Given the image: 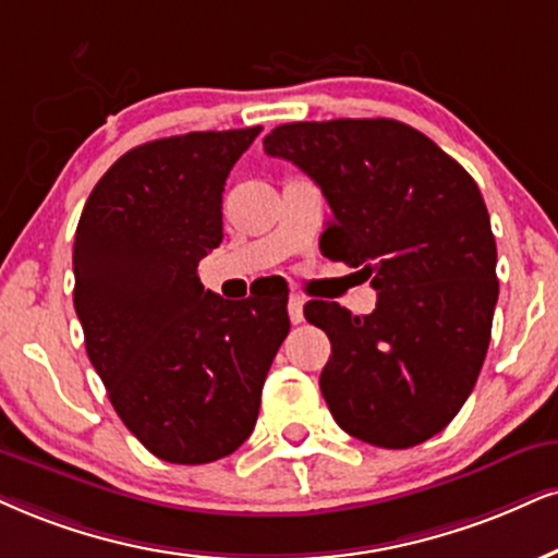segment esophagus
Instances as JSON below:
<instances>
[{
	"label": "esophagus",
	"instance_id": "1",
	"mask_svg": "<svg viewBox=\"0 0 558 558\" xmlns=\"http://www.w3.org/2000/svg\"><path fill=\"white\" fill-rule=\"evenodd\" d=\"M302 305H305V300H302L300 294H290V302H287V311H290V320L294 323V326L305 320V313H302Z\"/></svg>",
	"mask_w": 558,
	"mask_h": 558
}]
</instances>
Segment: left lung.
Here are the masks:
<instances>
[{
    "mask_svg": "<svg viewBox=\"0 0 558 558\" xmlns=\"http://www.w3.org/2000/svg\"><path fill=\"white\" fill-rule=\"evenodd\" d=\"M264 149L320 185L333 211L323 256L360 268L377 290L369 315L305 305L307 323L331 339L320 393L336 424L388 450L435 437L478 380L499 298L476 181L393 119L284 123Z\"/></svg>",
    "mask_w": 558,
    "mask_h": 558,
    "instance_id": "obj_1",
    "label": "left lung"
}]
</instances>
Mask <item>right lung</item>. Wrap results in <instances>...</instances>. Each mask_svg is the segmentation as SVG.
<instances>
[{
    "label": "right lung",
    "mask_w": 558,
    "mask_h": 558,
    "mask_svg": "<svg viewBox=\"0 0 558 558\" xmlns=\"http://www.w3.org/2000/svg\"><path fill=\"white\" fill-rule=\"evenodd\" d=\"M260 126L129 149L74 235V311L116 414L153 456L211 463L251 437L290 333L287 298L222 300L198 260L222 243V191Z\"/></svg>",
    "instance_id": "add662e5"
}]
</instances>
